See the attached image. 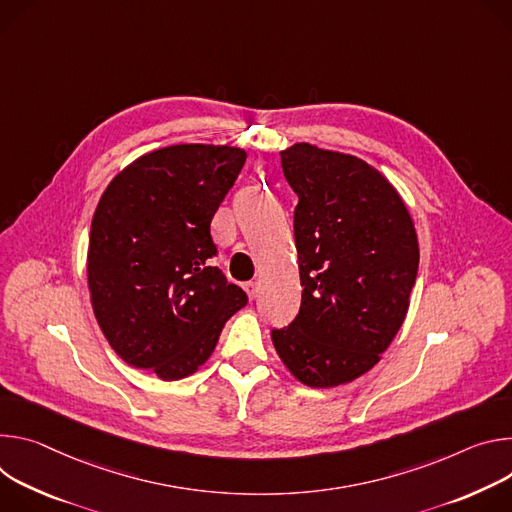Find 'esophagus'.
<instances>
[{"mask_svg":"<svg viewBox=\"0 0 512 512\" xmlns=\"http://www.w3.org/2000/svg\"><path fill=\"white\" fill-rule=\"evenodd\" d=\"M244 291L248 293L250 299H256V295H258V282H254V280L244 282Z\"/></svg>","mask_w":512,"mask_h":512,"instance_id":"obj_1","label":"esophagus"}]
</instances>
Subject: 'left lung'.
Instances as JSON below:
<instances>
[{
  "label": "left lung",
  "mask_w": 512,
  "mask_h": 512,
  "mask_svg": "<svg viewBox=\"0 0 512 512\" xmlns=\"http://www.w3.org/2000/svg\"><path fill=\"white\" fill-rule=\"evenodd\" d=\"M280 164L299 195L303 295L272 344L297 380L331 388L366 374L399 333L419 268L417 232L401 195L352 154L301 142L280 152Z\"/></svg>",
  "instance_id": "8db88e82"
}]
</instances>
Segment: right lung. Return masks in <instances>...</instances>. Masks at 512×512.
<instances>
[{"instance_id":"add662e5","label":"right lung","mask_w":512,"mask_h":512,"mask_svg":"<svg viewBox=\"0 0 512 512\" xmlns=\"http://www.w3.org/2000/svg\"><path fill=\"white\" fill-rule=\"evenodd\" d=\"M234 146L177 144L148 152L103 191L89 236L95 319L116 354L162 380L207 362L248 297L209 260L211 219L240 175Z\"/></svg>"}]
</instances>
